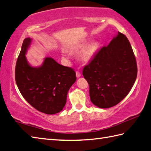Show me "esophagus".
<instances>
[{"label":"esophagus","mask_w":151,"mask_h":151,"mask_svg":"<svg viewBox=\"0 0 151 151\" xmlns=\"http://www.w3.org/2000/svg\"><path fill=\"white\" fill-rule=\"evenodd\" d=\"M76 77L77 78H79V77H80L81 76V73H80L79 71H76Z\"/></svg>","instance_id":"esophagus-1"}]
</instances>
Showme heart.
<instances>
[{"mask_svg":"<svg viewBox=\"0 0 151 151\" xmlns=\"http://www.w3.org/2000/svg\"><path fill=\"white\" fill-rule=\"evenodd\" d=\"M84 45H85V44L84 43L80 44L77 45V46L73 47L72 49V51H75L78 50L79 49H81L83 47H84ZM96 46L97 45L96 43H91L87 45V46L86 47L85 49L82 51L81 53H80V58H81L83 62H87L89 60V59L91 58L94 51H95ZM63 54H64V55L65 56V57H68L69 56V53L65 51H63Z\"/></svg>","mask_w":151,"mask_h":151,"instance_id":"heart-1","label":"heart"}]
</instances>
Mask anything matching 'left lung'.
I'll list each match as a JSON object with an SVG mask.
<instances>
[{
    "instance_id": "left-lung-1",
    "label": "left lung",
    "mask_w": 151,
    "mask_h": 151,
    "mask_svg": "<svg viewBox=\"0 0 151 151\" xmlns=\"http://www.w3.org/2000/svg\"><path fill=\"white\" fill-rule=\"evenodd\" d=\"M137 71L130 42L125 35L118 32L83 69L91 102L104 109L117 105L130 92Z\"/></svg>"
}]
</instances>
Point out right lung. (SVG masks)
Wrapping results in <instances>:
<instances>
[{
  "mask_svg": "<svg viewBox=\"0 0 151 151\" xmlns=\"http://www.w3.org/2000/svg\"><path fill=\"white\" fill-rule=\"evenodd\" d=\"M31 39L24 40L16 63L15 81L22 96L31 106L47 114L60 112L66 104L68 92L76 80L75 71L45 58L38 68L31 66L26 53Z\"/></svg>",
  "mask_w": 151,
  "mask_h": 151,
  "instance_id": "add662e5",
  "label": "right lung"
}]
</instances>
